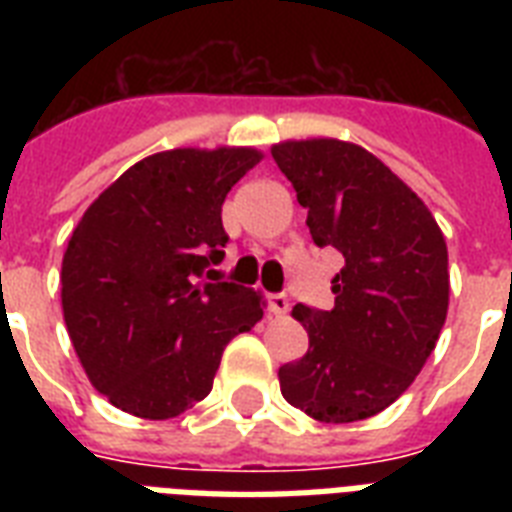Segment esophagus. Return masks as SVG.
Listing matches in <instances>:
<instances>
[{
    "instance_id": "obj_1",
    "label": "esophagus",
    "mask_w": 512,
    "mask_h": 512,
    "mask_svg": "<svg viewBox=\"0 0 512 512\" xmlns=\"http://www.w3.org/2000/svg\"><path fill=\"white\" fill-rule=\"evenodd\" d=\"M268 308H271L273 316H287V311H289L287 295H271V297H268Z\"/></svg>"
}]
</instances>
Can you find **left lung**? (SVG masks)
Returning <instances> with one entry per match:
<instances>
[{
  "instance_id": "left-lung-1",
  "label": "left lung",
  "mask_w": 512,
  "mask_h": 512,
  "mask_svg": "<svg viewBox=\"0 0 512 512\" xmlns=\"http://www.w3.org/2000/svg\"><path fill=\"white\" fill-rule=\"evenodd\" d=\"M271 154L308 209L313 241L345 257L332 311L292 308L308 353L279 369L281 396L319 422L366 420L436 348L449 311L444 233L425 201L356 143L284 140Z\"/></svg>"
}]
</instances>
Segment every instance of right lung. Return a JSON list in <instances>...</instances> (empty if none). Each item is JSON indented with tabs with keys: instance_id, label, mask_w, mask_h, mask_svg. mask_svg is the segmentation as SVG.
I'll return each instance as SVG.
<instances>
[{
	"instance_id": "obj_1",
	"label": "right lung",
	"mask_w": 512,
	"mask_h": 512,
	"mask_svg": "<svg viewBox=\"0 0 512 512\" xmlns=\"http://www.w3.org/2000/svg\"><path fill=\"white\" fill-rule=\"evenodd\" d=\"M260 159L247 146L146 156L71 233L63 319L92 388L116 409L143 420L183 414L209 396L225 345L263 319L260 292L207 271L228 241L225 196Z\"/></svg>"
}]
</instances>
